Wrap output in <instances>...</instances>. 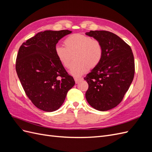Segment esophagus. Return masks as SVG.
I'll list each match as a JSON object with an SVG mask.
<instances>
[{
  "instance_id": "esophagus-1",
  "label": "esophagus",
  "mask_w": 152,
  "mask_h": 152,
  "mask_svg": "<svg viewBox=\"0 0 152 152\" xmlns=\"http://www.w3.org/2000/svg\"><path fill=\"white\" fill-rule=\"evenodd\" d=\"M82 79H83L82 78H77V77L74 78V80H75V82L76 84H79L80 81L82 80Z\"/></svg>"
}]
</instances>
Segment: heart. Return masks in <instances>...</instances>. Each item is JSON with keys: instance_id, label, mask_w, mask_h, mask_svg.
<instances>
[{"instance_id": "heart-1", "label": "heart", "mask_w": 152, "mask_h": 152, "mask_svg": "<svg viewBox=\"0 0 152 152\" xmlns=\"http://www.w3.org/2000/svg\"><path fill=\"white\" fill-rule=\"evenodd\" d=\"M65 47L57 44L54 48L55 54L61 65L69 68L74 56L69 73L75 77H79L87 71L89 67L94 68L100 63L103 57V48L98 40L90 36L75 34L65 40Z\"/></svg>"}]
</instances>
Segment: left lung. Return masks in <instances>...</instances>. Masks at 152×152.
I'll list each match as a JSON object with an SVG mask.
<instances>
[{
	"instance_id": "1",
	"label": "left lung",
	"mask_w": 152,
	"mask_h": 152,
	"mask_svg": "<svg viewBox=\"0 0 152 152\" xmlns=\"http://www.w3.org/2000/svg\"><path fill=\"white\" fill-rule=\"evenodd\" d=\"M86 35L98 40L103 57L98 65L86 75L89 84L86 98L99 111H107L120 103L134 75V56L129 45L112 32L91 30Z\"/></svg>"
}]
</instances>
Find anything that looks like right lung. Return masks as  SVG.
Wrapping results in <instances>:
<instances>
[{
  "label": "right lung",
  "mask_w": 152,
  "mask_h": 152,
  "mask_svg": "<svg viewBox=\"0 0 152 152\" xmlns=\"http://www.w3.org/2000/svg\"><path fill=\"white\" fill-rule=\"evenodd\" d=\"M72 31L45 30L23 42L18 50L16 70L23 89L40 110L54 112L65 102L75 85L58 59L54 48L58 41Z\"/></svg>",
  "instance_id": "1"
}]
</instances>
